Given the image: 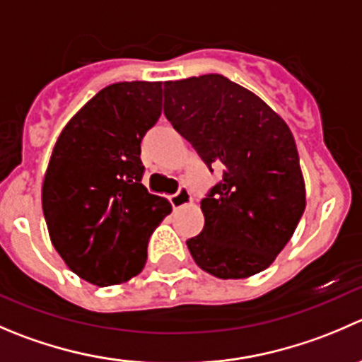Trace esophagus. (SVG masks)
<instances>
[{
    "mask_svg": "<svg viewBox=\"0 0 362 362\" xmlns=\"http://www.w3.org/2000/svg\"><path fill=\"white\" fill-rule=\"evenodd\" d=\"M170 202H171V205H173V209H182V206L189 205V203L192 202V196H191V191H189L187 185H180V187H178V191L175 192V194L170 196Z\"/></svg>",
    "mask_w": 362,
    "mask_h": 362,
    "instance_id": "34e87169",
    "label": "esophagus"
}]
</instances>
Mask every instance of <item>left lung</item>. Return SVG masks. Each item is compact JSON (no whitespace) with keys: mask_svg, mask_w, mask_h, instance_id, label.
Listing matches in <instances>:
<instances>
[{"mask_svg":"<svg viewBox=\"0 0 362 362\" xmlns=\"http://www.w3.org/2000/svg\"><path fill=\"white\" fill-rule=\"evenodd\" d=\"M164 115L214 171L223 168L189 238L194 262L221 279L265 270L292 238L306 206L288 125L259 97L221 74L164 83Z\"/></svg>","mask_w":362,"mask_h":362,"instance_id":"8db88e82","label":"left lung"}]
</instances>
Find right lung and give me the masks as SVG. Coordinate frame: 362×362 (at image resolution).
Here are the masks:
<instances>
[{"label": "right lung", "instance_id": "obj_1", "mask_svg": "<svg viewBox=\"0 0 362 362\" xmlns=\"http://www.w3.org/2000/svg\"><path fill=\"white\" fill-rule=\"evenodd\" d=\"M160 83L103 88L59 134L42 185L52 245L69 269L97 286L139 274L153 230L171 212L141 184V141L157 124Z\"/></svg>", "mask_w": 362, "mask_h": 362}]
</instances>
